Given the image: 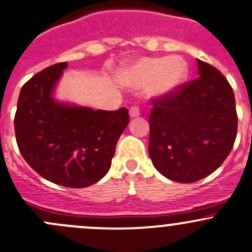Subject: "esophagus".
Masks as SVG:
<instances>
[{
  "mask_svg": "<svg viewBox=\"0 0 252 252\" xmlns=\"http://www.w3.org/2000/svg\"><path fill=\"white\" fill-rule=\"evenodd\" d=\"M129 116H130L131 118H135V117L140 116V110H139L138 106H131L130 110H129Z\"/></svg>",
  "mask_w": 252,
  "mask_h": 252,
  "instance_id": "1",
  "label": "esophagus"
}]
</instances>
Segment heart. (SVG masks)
<instances>
[{
  "label": "heart",
  "instance_id": "heart-1",
  "mask_svg": "<svg viewBox=\"0 0 252 252\" xmlns=\"http://www.w3.org/2000/svg\"><path fill=\"white\" fill-rule=\"evenodd\" d=\"M187 75V63L179 56L145 57L123 70V77L133 85L149 84V94L154 97L171 95L182 85Z\"/></svg>",
  "mask_w": 252,
  "mask_h": 252
}]
</instances>
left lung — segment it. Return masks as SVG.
<instances>
[{
    "instance_id": "left-lung-1",
    "label": "left lung",
    "mask_w": 252,
    "mask_h": 252,
    "mask_svg": "<svg viewBox=\"0 0 252 252\" xmlns=\"http://www.w3.org/2000/svg\"><path fill=\"white\" fill-rule=\"evenodd\" d=\"M199 77L155 98L149 155L157 171L178 183L207 177L232 151L238 129L235 97L224 75L197 60Z\"/></svg>"
}]
</instances>
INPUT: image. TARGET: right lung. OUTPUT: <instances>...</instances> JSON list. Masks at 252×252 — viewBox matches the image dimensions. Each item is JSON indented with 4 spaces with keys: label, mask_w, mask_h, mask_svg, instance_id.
<instances>
[{
    "label": "right lung",
    "mask_w": 252,
    "mask_h": 252,
    "mask_svg": "<svg viewBox=\"0 0 252 252\" xmlns=\"http://www.w3.org/2000/svg\"><path fill=\"white\" fill-rule=\"evenodd\" d=\"M67 63L45 68L20 90L14 130L19 151L42 178L68 188H85L111 167L119 136L129 123L126 107L103 111L53 98Z\"/></svg>",
    "instance_id": "1"
}]
</instances>
